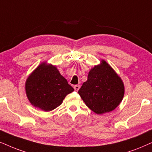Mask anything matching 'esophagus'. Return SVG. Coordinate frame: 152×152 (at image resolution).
<instances>
[{"label":"esophagus","instance_id":"esophagus-1","mask_svg":"<svg viewBox=\"0 0 152 152\" xmlns=\"http://www.w3.org/2000/svg\"><path fill=\"white\" fill-rule=\"evenodd\" d=\"M74 88L75 91H78V90L80 89V85H76V86H74Z\"/></svg>","mask_w":152,"mask_h":152}]
</instances>
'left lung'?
Listing matches in <instances>:
<instances>
[{"instance_id":"obj_1","label":"left lung","mask_w":152,"mask_h":152,"mask_svg":"<svg viewBox=\"0 0 152 152\" xmlns=\"http://www.w3.org/2000/svg\"><path fill=\"white\" fill-rule=\"evenodd\" d=\"M78 94L90 110L102 115L119 106L124 97V86L114 69L102 60L90 71Z\"/></svg>"}]
</instances>
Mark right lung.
I'll return each instance as SVG.
<instances>
[{
  "label": "right lung",
  "mask_w": 152,
  "mask_h": 152,
  "mask_svg": "<svg viewBox=\"0 0 152 152\" xmlns=\"http://www.w3.org/2000/svg\"><path fill=\"white\" fill-rule=\"evenodd\" d=\"M25 86L31 104L44 111L57 108L66 95L74 91L56 66L46 62L39 64L32 72Z\"/></svg>",
  "instance_id": "right-lung-1"
}]
</instances>
